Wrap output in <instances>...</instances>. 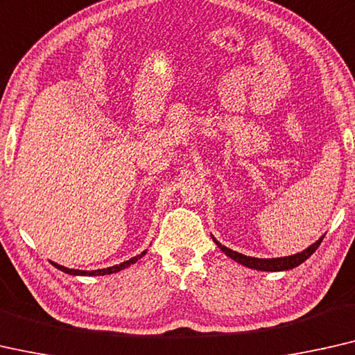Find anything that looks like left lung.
I'll list each match as a JSON object with an SVG mask.
<instances>
[{
    "instance_id": "obj_1",
    "label": "left lung",
    "mask_w": 355,
    "mask_h": 355,
    "mask_svg": "<svg viewBox=\"0 0 355 355\" xmlns=\"http://www.w3.org/2000/svg\"><path fill=\"white\" fill-rule=\"evenodd\" d=\"M322 239H324V236H322L319 241H315L313 245H309L308 248H306V250H303L301 253H295V255L284 257V258H253V257H247V255H242V253H237L234 250H231V248H228V247L221 245L220 242L215 239V237H214V242L221 248V250L226 253V255L231 258V260L244 264V266H247V268L258 269V271L276 272V271H287V269H293L296 266H300L301 263L308 260V258L317 250V247L320 245Z\"/></svg>"
}]
</instances>
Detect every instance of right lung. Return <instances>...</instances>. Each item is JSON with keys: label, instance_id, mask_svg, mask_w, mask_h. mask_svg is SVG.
I'll list each match as a JSON object with an SVG mask.
<instances>
[{"label": "right lung", "instance_id": "add662e5", "mask_svg": "<svg viewBox=\"0 0 355 355\" xmlns=\"http://www.w3.org/2000/svg\"><path fill=\"white\" fill-rule=\"evenodd\" d=\"M146 253V250H144L140 253V255H137L134 258H130V260L123 261L121 264H114V266H110V268H105V269H95V271H81V269H70V268H65V266H60V264H57L54 261H51L52 264L57 269H60V271L67 272V274H71V276H105V274H113V272H118L121 269H125L127 266H130V264H134L140 260L141 257H144Z\"/></svg>", "mask_w": 355, "mask_h": 355}]
</instances>
